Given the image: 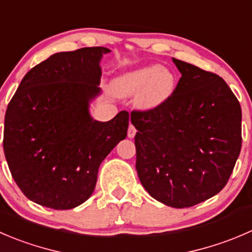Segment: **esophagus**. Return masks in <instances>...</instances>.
<instances>
[{"instance_id": "1", "label": "esophagus", "mask_w": 252, "mask_h": 252, "mask_svg": "<svg viewBox=\"0 0 252 252\" xmlns=\"http://www.w3.org/2000/svg\"><path fill=\"white\" fill-rule=\"evenodd\" d=\"M135 134H136L135 126H134L133 124H130L128 128V138H134V136H135Z\"/></svg>"}]
</instances>
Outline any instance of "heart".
I'll list each match as a JSON object with an SVG mask.
<instances>
[{"label":"heart","instance_id":"obj_1","mask_svg":"<svg viewBox=\"0 0 252 252\" xmlns=\"http://www.w3.org/2000/svg\"><path fill=\"white\" fill-rule=\"evenodd\" d=\"M176 77L160 65H149L122 75L114 81V91L119 96L138 94V103L151 108L165 102L173 94Z\"/></svg>","mask_w":252,"mask_h":252}]
</instances>
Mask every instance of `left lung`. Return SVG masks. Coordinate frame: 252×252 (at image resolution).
I'll return each mask as SVG.
<instances>
[{
    "label": "left lung",
    "instance_id": "1",
    "mask_svg": "<svg viewBox=\"0 0 252 252\" xmlns=\"http://www.w3.org/2000/svg\"><path fill=\"white\" fill-rule=\"evenodd\" d=\"M182 77L158 106L131 111L136 171L148 193L187 208L221 191L241 149V107L226 82L172 59Z\"/></svg>",
    "mask_w": 252,
    "mask_h": 252
}]
</instances>
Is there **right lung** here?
Returning a JSON list of instances; mask_svg holds the SVG:
<instances>
[{
    "label": "right lung",
    "instance_id": "right-lung-1",
    "mask_svg": "<svg viewBox=\"0 0 252 252\" xmlns=\"http://www.w3.org/2000/svg\"><path fill=\"white\" fill-rule=\"evenodd\" d=\"M102 46L56 53L27 72L4 116L3 151L14 182L31 201L72 209L91 197L102 161L126 136L129 113L90 117L98 94Z\"/></svg>",
    "mask_w": 252,
    "mask_h": 252
}]
</instances>
